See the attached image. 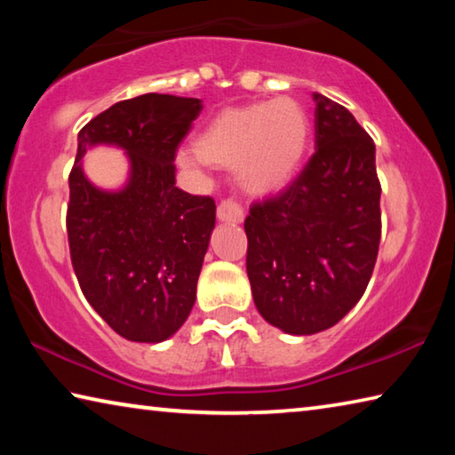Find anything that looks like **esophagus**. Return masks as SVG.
I'll use <instances>...</instances> for the list:
<instances>
[{
  "instance_id": "34e87169",
  "label": "esophagus",
  "mask_w": 455,
  "mask_h": 455,
  "mask_svg": "<svg viewBox=\"0 0 455 455\" xmlns=\"http://www.w3.org/2000/svg\"><path fill=\"white\" fill-rule=\"evenodd\" d=\"M217 217L222 222H243L244 212L241 209V204H238L235 198H225V200H220V204L217 209Z\"/></svg>"
}]
</instances>
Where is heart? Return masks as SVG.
I'll use <instances>...</instances> for the list:
<instances>
[{"instance_id":"obj_1","label":"heart","mask_w":455,"mask_h":455,"mask_svg":"<svg viewBox=\"0 0 455 455\" xmlns=\"http://www.w3.org/2000/svg\"><path fill=\"white\" fill-rule=\"evenodd\" d=\"M309 134L305 108L292 98H276L220 112L198 134L195 146L204 163L235 166L244 190L268 195L295 176ZM180 160L192 164L196 156L182 152Z\"/></svg>"}]
</instances>
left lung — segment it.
Here are the masks:
<instances>
[{"label":"left lung","mask_w":455,"mask_h":455,"mask_svg":"<svg viewBox=\"0 0 455 455\" xmlns=\"http://www.w3.org/2000/svg\"><path fill=\"white\" fill-rule=\"evenodd\" d=\"M313 100L315 154L244 220L252 299L263 319L289 335L325 331L357 305L381 238L371 136L347 108L323 94Z\"/></svg>","instance_id":"8db88e82"}]
</instances>
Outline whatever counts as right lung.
<instances>
[{
    "label": "right lung",
    "mask_w": 455,
    "mask_h": 455,
    "mask_svg": "<svg viewBox=\"0 0 455 455\" xmlns=\"http://www.w3.org/2000/svg\"><path fill=\"white\" fill-rule=\"evenodd\" d=\"M200 110L198 98L142 94L78 134L66 217L72 267L88 303L128 341H166L196 301L217 206L176 187L174 158ZM98 143L127 152L131 174L120 191L98 189L83 174V154Z\"/></svg>",
    "instance_id": "add662e5"
}]
</instances>
